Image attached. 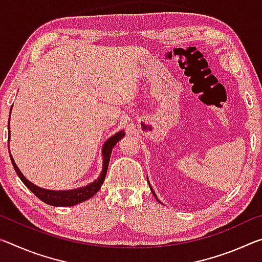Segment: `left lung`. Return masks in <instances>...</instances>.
<instances>
[{
    "label": "left lung",
    "mask_w": 262,
    "mask_h": 262,
    "mask_svg": "<svg viewBox=\"0 0 262 262\" xmlns=\"http://www.w3.org/2000/svg\"><path fill=\"white\" fill-rule=\"evenodd\" d=\"M149 186H150V184H149ZM150 188H151V186H150ZM151 192H152V194L155 195V198H156L157 199V196H156V194H155V192H154V189L151 188ZM157 200H158V199H157Z\"/></svg>",
    "instance_id": "1"
}]
</instances>
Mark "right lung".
<instances>
[{"instance_id": "right-lung-1", "label": "right lung", "mask_w": 262, "mask_h": 262, "mask_svg": "<svg viewBox=\"0 0 262 262\" xmlns=\"http://www.w3.org/2000/svg\"><path fill=\"white\" fill-rule=\"evenodd\" d=\"M11 108H12V106H11ZM10 113H11V111H10ZM8 129H9V140H10V118H9ZM123 136H125V132L120 130V132H118L117 134L111 136L110 139L105 142L103 145V151H101L103 152V170H101V173L98 177V179H96L94 183L84 186V187H79L76 189L52 190V189H45V188L38 187V186H35L34 184H32L31 181H29L25 178L23 173H21L20 170L18 168V166L16 165V163L11 155H10V159H11L12 165H14L17 176L19 177L20 180L24 183V185L35 195V196L39 198L42 202H45L50 206L70 207V206H75V205H77V203H81L83 201L88 200V199L92 198L100 189L101 185H103L104 180H105L106 173H107V167H108L111 154H112V149L114 148V145L122 139ZM9 152H10V150H9Z\"/></svg>"}]
</instances>
